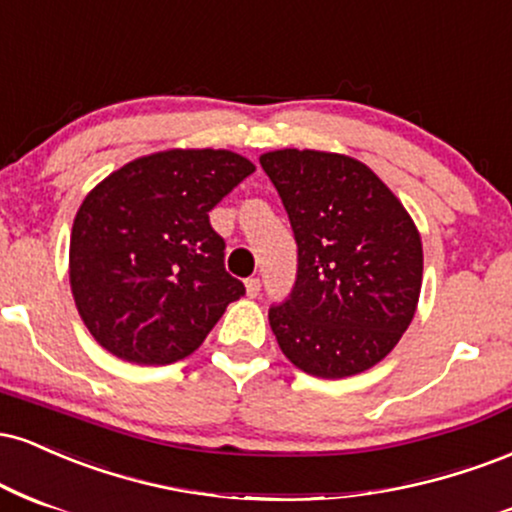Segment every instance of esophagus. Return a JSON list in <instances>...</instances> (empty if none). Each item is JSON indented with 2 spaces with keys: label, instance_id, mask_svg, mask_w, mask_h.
<instances>
[{
  "label": "esophagus",
  "instance_id": "34e87169",
  "mask_svg": "<svg viewBox=\"0 0 512 512\" xmlns=\"http://www.w3.org/2000/svg\"><path fill=\"white\" fill-rule=\"evenodd\" d=\"M258 292H261V280L258 278L246 280V294H249V297H258Z\"/></svg>",
  "mask_w": 512,
  "mask_h": 512
}]
</instances>
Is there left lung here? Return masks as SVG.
Returning <instances> with one entry per match:
<instances>
[{
  "label": "left lung",
  "instance_id": "left-lung-1",
  "mask_svg": "<svg viewBox=\"0 0 512 512\" xmlns=\"http://www.w3.org/2000/svg\"><path fill=\"white\" fill-rule=\"evenodd\" d=\"M258 160L299 249L290 299L268 311L275 340L304 374H362L388 357L417 311V225L378 174L350 155L282 148Z\"/></svg>",
  "mask_w": 512,
  "mask_h": 512
}]
</instances>
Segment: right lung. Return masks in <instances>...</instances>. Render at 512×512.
<instances>
[{
  "instance_id": "add662e5",
  "label": "right lung",
  "mask_w": 512,
  "mask_h": 512,
  "mask_svg": "<svg viewBox=\"0 0 512 512\" xmlns=\"http://www.w3.org/2000/svg\"><path fill=\"white\" fill-rule=\"evenodd\" d=\"M254 170L232 150L170 148L88 191L71 227L69 282L100 347L141 366L201 347L244 294L208 213Z\"/></svg>"
}]
</instances>
